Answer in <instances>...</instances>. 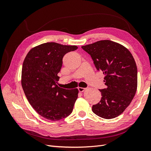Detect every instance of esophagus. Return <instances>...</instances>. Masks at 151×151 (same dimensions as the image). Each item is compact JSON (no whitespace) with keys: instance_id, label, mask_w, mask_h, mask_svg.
<instances>
[{"instance_id":"esophagus-1","label":"esophagus","mask_w":151,"mask_h":151,"mask_svg":"<svg viewBox=\"0 0 151 151\" xmlns=\"http://www.w3.org/2000/svg\"><path fill=\"white\" fill-rule=\"evenodd\" d=\"M85 89H86V88H80V87L79 88H78V90L79 92H84Z\"/></svg>"}]
</instances>
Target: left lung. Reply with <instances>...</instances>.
Instances as JSON below:
<instances>
[{"mask_svg":"<svg viewBox=\"0 0 151 151\" xmlns=\"http://www.w3.org/2000/svg\"><path fill=\"white\" fill-rule=\"evenodd\" d=\"M89 54L99 71L105 75L106 88L99 89L101 101L92 107L96 115L111 119L129 106L137 88V68L132 53L123 45L101 40L82 47Z\"/></svg>","mask_w":151,"mask_h":151,"instance_id":"obj_1","label":"left lung"}]
</instances>
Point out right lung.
I'll return each instance as SVG.
<instances>
[{
  "instance_id": "add662e5",
  "label": "right lung",
  "mask_w": 151,
  "mask_h": 151,
  "mask_svg": "<svg viewBox=\"0 0 151 151\" xmlns=\"http://www.w3.org/2000/svg\"><path fill=\"white\" fill-rule=\"evenodd\" d=\"M77 49L75 45L45 43L32 48L24 58L21 75L22 89L32 107L47 120H62L73 110L78 89H63L57 84L63 56Z\"/></svg>"
}]
</instances>
